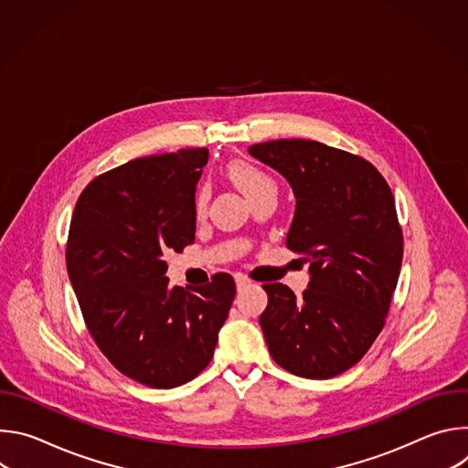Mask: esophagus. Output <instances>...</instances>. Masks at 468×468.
I'll return each mask as SVG.
<instances>
[{
  "instance_id": "esophagus-1",
  "label": "esophagus",
  "mask_w": 468,
  "mask_h": 468,
  "mask_svg": "<svg viewBox=\"0 0 468 468\" xmlns=\"http://www.w3.org/2000/svg\"><path fill=\"white\" fill-rule=\"evenodd\" d=\"M235 283H237V291H242V289H246L250 285V280L246 276H242V274H237L235 276Z\"/></svg>"
}]
</instances>
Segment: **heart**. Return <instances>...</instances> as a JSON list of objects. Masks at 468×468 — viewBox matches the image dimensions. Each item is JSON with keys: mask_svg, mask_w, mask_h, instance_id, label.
<instances>
[{"mask_svg": "<svg viewBox=\"0 0 468 468\" xmlns=\"http://www.w3.org/2000/svg\"><path fill=\"white\" fill-rule=\"evenodd\" d=\"M228 177L242 190L248 199L257 197L266 190H276V181L266 174L262 168L246 159H233L226 166ZM207 207V188L199 186L194 196V211L196 215H204Z\"/></svg>", "mask_w": 468, "mask_h": 468, "instance_id": "b5f03b06", "label": "heart"}]
</instances>
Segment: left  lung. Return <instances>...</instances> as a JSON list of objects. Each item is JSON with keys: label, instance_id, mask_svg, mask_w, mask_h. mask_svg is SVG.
<instances>
[{"label": "left lung", "instance_id": "8db88e82", "mask_svg": "<svg viewBox=\"0 0 468 468\" xmlns=\"http://www.w3.org/2000/svg\"><path fill=\"white\" fill-rule=\"evenodd\" d=\"M292 186L287 248L305 255L311 282L300 298L264 283L259 324L272 359L294 376L327 379L368 352L390 307L404 255L394 196L359 155L305 139L248 148Z\"/></svg>", "mask_w": 468, "mask_h": 468}]
</instances>
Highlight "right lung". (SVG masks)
<instances>
[{
  "label": "right lung",
  "instance_id": "1",
  "mask_svg": "<svg viewBox=\"0 0 468 468\" xmlns=\"http://www.w3.org/2000/svg\"><path fill=\"white\" fill-rule=\"evenodd\" d=\"M206 148L133 159L81 192L66 269L87 329L123 376L154 388L194 379L213 359L235 282L168 287V251L194 242V192Z\"/></svg>",
  "mask_w": 468,
  "mask_h": 468
}]
</instances>
